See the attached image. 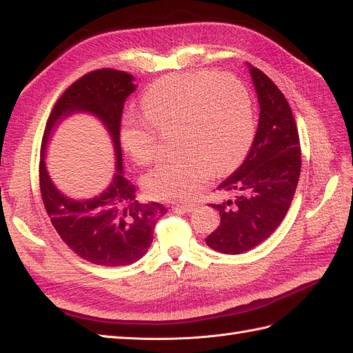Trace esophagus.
Listing matches in <instances>:
<instances>
[{
  "instance_id": "1",
  "label": "esophagus",
  "mask_w": 353,
  "mask_h": 353,
  "mask_svg": "<svg viewBox=\"0 0 353 353\" xmlns=\"http://www.w3.org/2000/svg\"><path fill=\"white\" fill-rule=\"evenodd\" d=\"M174 207H176V209H179V210L186 212V213H192L196 209V205H194V204H177Z\"/></svg>"
}]
</instances>
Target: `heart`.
<instances>
[{
    "mask_svg": "<svg viewBox=\"0 0 353 353\" xmlns=\"http://www.w3.org/2000/svg\"><path fill=\"white\" fill-rule=\"evenodd\" d=\"M144 117H128L121 140L135 164L158 157V134L174 135L179 155L153 168L143 180L157 200L186 201L210 179L227 173L245 155L254 132L248 89L231 74H171L153 83L143 97Z\"/></svg>",
    "mask_w": 353,
    "mask_h": 353,
    "instance_id": "heart-1",
    "label": "heart"
}]
</instances>
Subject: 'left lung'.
Wrapping results in <instances>:
<instances>
[{
    "label": "left lung",
    "mask_w": 353,
    "mask_h": 353,
    "mask_svg": "<svg viewBox=\"0 0 353 353\" xmlns=\"http://www.w3.org/2000/svg\"><path fill=\"white\" fill-rule=\"evenodd\" d=\"M249 67L259 121L254 143L243 164L218 186L228 200L210 204L221 223L207 246L221 254L239 255L256 248L273 234L292 203L301 171L296 123L285 95L268 76Z\"/></svg>",
    "instance_id": "obj_1"
}]
</instances>
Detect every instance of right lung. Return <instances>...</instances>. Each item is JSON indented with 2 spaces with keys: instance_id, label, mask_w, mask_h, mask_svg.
I'll list each match as a JSON object with an SVG mask.
<instances>
[{
  "instance_id": "right-lung-1",
  "label": "right lung",
  "mask_w": 353,
  "mask_h": 353,
  "mask_svg": "<svg viewBox=\"0 0 353 353\" xmlns=\"http://www.w3.org/2000/svg\"><path fill=\"white\" fill-rule=\"evenodd\" d=\"M137 85L125 71L103 68L71 85L49 116L41 141L40 189L44 207L59 237L89 263L104 267L130 265L146 255L153 228L167 209L159 203L135 200V186L123 176L121 117L125 99ZM76 112L95 115L111 135L117 155V173L101 194L85 201L62 194L51 182L43 157L50 135L57 125Z\"/></svg>"
}]
</instances>
